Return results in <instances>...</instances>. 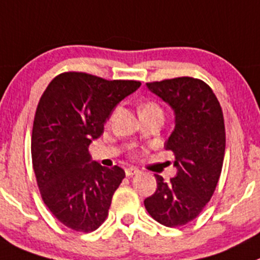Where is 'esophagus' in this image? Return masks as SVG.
Instances as JSON below:
<instances>
[{
  "label": "esophagus",
  "instance_id": "obj_1",
  "mask_svg": "<svg viewBox=\"0 0 260 260\" xmlns=\"http://www.w3.org/2000/svg\"><path fill=\"white\" fill-rule=\"evenodd\" d=\"M136 174H140V170H138L137 168H127L125 169V175L127 176H132V175H136Z\"/></svg>",
  "mask_w": 260,
  "mask_h": 260
}]
</instances>
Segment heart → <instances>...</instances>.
<instances>
[{
    "instance_id": "b5f03b06",
    "label": "heart",
    "mask_w": 260,
    "mask_h": 260,
    "mask_svg": "<svg viewBox=\"0 0 260 260\" xmlns=\"http://www.w3.org/2000/svg\"><path fill=\"white\" fill-rule=\"evenodd\" d=\"M151 109H160V108H158L157 105L152 104V103H145V104H142L140 107V113L146 112V110H151Z\"/></svg>"
}]
</instances>
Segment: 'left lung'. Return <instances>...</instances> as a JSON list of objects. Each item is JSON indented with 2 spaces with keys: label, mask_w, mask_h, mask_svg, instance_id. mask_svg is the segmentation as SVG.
<instances>
[{
  "label": "left lung",
  "mask_w": 260,
  "mask_h": 260,
  "mask_svg": "<svg viewBox=\"0 0 260 260\" xmlns=\"http://www.w3.org/2000/svg\"><path fill=\"white\" fill-rule=\"evenodd\" d=\"M146 85L175 115L164 147L175 155L176 175L168 183L155 175L157 188L145 207L161 225L183 226L202 212L220 179L226 145L222 109L202 80L176 77Z\"/></svg>",
  "instance_id": "1"
}]
</instances>
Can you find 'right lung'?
Listing matches in <instances>:
<instances>
[{
	"instance_id": "add662e5",
	"label": "right lung",
	"mask_w": 260,
	"mask_h": 260,
	"mask_svg": "<svg viewBox=\"0 0 260 260\" xmlns=\"http://www.w3.org/2000/svg\"><path fill=\"white\" fill-rule=\"evenodd\" d=\"M140 86V81L64 72L40 98L32 124V168L45 206L72 230L94 231L107 218L125 173L92 161L89 146L103 135L115 107Z\"/></svg>"
}]
</instances>
